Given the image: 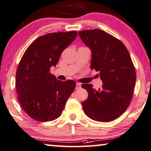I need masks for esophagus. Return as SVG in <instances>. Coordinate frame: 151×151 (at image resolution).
I'll return each instance as SVG.
<instances>
[{"label": "esophagus", "mask_w": 151, "mask_h": 151, "mask_svg": "<svg viewBox=\"0 0 151 151\" xmlns=\"http://www.w3.org/2000/svg\"><path fill=\"white\" fill-rule=\"evenodd\" d=\"M81 87V84L79 83H76V89H78Z\"/></svg>", "instance_id": "1"}]
</instances>
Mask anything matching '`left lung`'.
<instances>
[{"label":"left lung","instance_id":"left-lung-1","mask_svg":"<svg viewBox=\"0 0 151 151\" xmlns=\"http://www.w3.org/2000/svg\"><path fill=\"white\" fill-rule=\"evenodd\" d=\"M91 49V68L99 72L104 84L98 90L83 84L88 98L82 103L85 113L95 121L107 122L118 118L130 104L136 82V70L125 45L100 29L78 32Z\"/></svg>","mask_w":151,"mask_h":151}]
</instances>
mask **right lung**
<instances>
[{"mask_svg":"<svg viewBox=\"0 0 151 151\" xmlns=\"http://www.w3.org/2000/svg\"><path fill=\"white\" fill-rule=\"evenodd\" d=\"M76 35L75 31L42 35L27 47L21 59L15 81L18 100L24 111L35 120L58 118L75 89V81H58L50 70Z\"/></svg>","mask_w":151,"mask_h":151,"instance_id":"obj_1","label":"right lung"}]
</instances>
